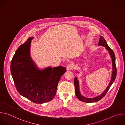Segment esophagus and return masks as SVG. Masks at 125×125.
I'll use <instances>...</instances> for the list:
<instances>
[{
  "label": "esophagus",
  "mask_w": 125,
  "mask_h": 125,
  "mask_svg": "<svg viewBox=\"0 0 125 125\" xmlns=\"http://www.w3.org/2000/svg\"><path fill=\"white\" fill-rule=\"evenodd\" d=\"M66 68H67V70H72L73 69V65L72 64H68V65H67Z\"/></svg>",
  "instance_id": "34e87169"
}]
</instances>
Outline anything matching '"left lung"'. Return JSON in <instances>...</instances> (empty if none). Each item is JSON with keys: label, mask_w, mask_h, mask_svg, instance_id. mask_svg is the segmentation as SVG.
Listing matches in <instances>:
<instances>
[{"label": "left lung", "mask_w": 125, "mask_h": 125, "mask_svg": "<svg viewBox=\"0 0 125 125\" xmlns=\"http://www.w3.org/2000/svg\"><path fill=\"white\" fill-rule=\"evenodd\" d=\"M98 45L100 46H102L105 47L106 48V49L109 51L110 55H111V57L112 58V66H113V71H112V78H111V80L110 81V82L109 83L108 87L105 89V90L104 92V93H103L101 95L98 96V97H96L95 98H92V99H89V98H86L85 97H84L83 96H82L80 94V93L79 92V90L78 81L77 80V78L75 77L74 78V87H75V92L76 96L78 98V99H79L80 101L85 102V103H93V102H98L99 100H101L102 98H103L105 96L106 93L109 90L110 86H111L113 82L114 81L116 76V75H117V69H116V64H115V56L114 52L107 45L105 40L102 36H101V38H100Z\"/></svg>", "instance_id": "8db88e82"}]
</instances>
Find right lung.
<instances>
[{
    "label": "right lung",
    "instance_id": "1",
    "mask_svg": "<svg viewBox=\"0 0 125 125\" xmlns=\"http://www.w3.org/2000/svg\"><path fill=\"white\" fill-rule=\"evenodd\" d=\"M33 38H28L17 50L11 62V73L17 90L21 95L33 103L43 104L54 97L66 68L59 66L44 70L37 69L29 55Z\"/></svg>",
    "mask_w": 125,
    "mask_h": 125
}]
</instances>
